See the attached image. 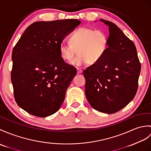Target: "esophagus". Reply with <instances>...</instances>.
<instances>
[{"mask_svg":"<svg viewBox=\"0 0 151 151\" xmlns=\"http://www.w3.org/2000/svg\"><path fill=\"white\" fill-rule=\"evenodd\" d=\"M76 69H77V73H78V74L82 73V70L81 69H80L78 68H76Z\"/></svg>","mask_w":151,"mask_h":151,"instance_id":"1","label":"esophagus"}]
</instances>
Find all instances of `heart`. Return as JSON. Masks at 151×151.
Listing matches in <instances>:
<instances>
[{"mask_svg":"<svg viewBox=\"0 0 151 151\" xmlns=\"http://www.w3.org/2000/svg\"><path fill=\"white\" fill-rule=\"evenodd\" d=\"M69 44L59 45V53L65 61H71L76 52L79 54L71 64L82 65L88 62L94 65L104 57L109 45L108 35L102 30L82 27L77 29L69 38Z\"/></svg>","mask_w":151,"mask_h":151,"instance_id":"b5f03b06","label":"heart"}]
</instances>
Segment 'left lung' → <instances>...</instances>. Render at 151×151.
I'll use <instances>...</instances> for the list:
<instances>
[{
	"label": "left lung",
	"instance_id": "8db88e82",
	"mask_svg": "<svg viewBox=\"0 0 151 151\" xmlns=\"http://www.w3.org/2000/svg\"><path fill=\"white\" fill-rule=\"evenodd\" d=\"M100 21L109 26V45L101 60L83 72L86 96L95 110L113 114L134 99L141 64L134 42L114 23Z\"/></svg>",
	"mask_w": 151,
	"mask_h": 151
}]
</instances>
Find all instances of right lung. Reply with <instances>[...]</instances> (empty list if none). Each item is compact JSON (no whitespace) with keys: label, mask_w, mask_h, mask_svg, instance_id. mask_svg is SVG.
Returning a JSON list of instances; mask_svg holds the SVG:
<instances>
[{"label":"right lung","mask_w":151,"mask_h":151,"mask_svg":"<svg viewBox=\"0 0 151 151\" xmlns=\"http://www.w3.org/2000/svg\"><path fill=\"white\" fill-rule=\"evenodd\" d=\"M81 23L76 19L34 22L14 47L11 79L18 106L38 117L59 110L76 69L64 62L59 45Z\"/></svg>","instance_id":"obj_1"}]
</instances>
